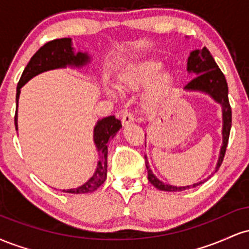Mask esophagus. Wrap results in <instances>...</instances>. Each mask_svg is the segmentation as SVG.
Wrapping results in <instances>:
<instances>
[{
	"mask_svg": "<svg viewBox=\"0 0 249 249\" xmlns=\"http://www.w3.org/2000/svg\"><path fill=\"white\" fill-rule=\"evenodd\" d=\"M134 122V118H133V115L130 112H125L124 115L122 117V124L123 126H127L128 124H131V123Z\"/></svg>",
	"mask_w": 249,
	"mask_h": 249,
	"instance_id": "34e87169",
	"label": "esophagus"
}]
</instances>
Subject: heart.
<instances>
[{"mask_svg":"<svg viewBox=\"0 0 249 249\" xmlns=\"http://www.w3.org/2000/svg\"><path fill=\"white\" fill-rule=\"evenodd\" d=\"M161 68L162 62L154 57L137 59L122 71L119 87L123 90L137 91L147 85L144 95L145 107H158L173 84L172 72Z\"/></svg>","mask_w":249,"mask_h":249,"instance_id":"1","label":"heart"}]
</instances>
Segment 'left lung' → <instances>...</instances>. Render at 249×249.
<instances>
[{"mask_svg": "<svg viewBox=\"0 0 249 249\" xmlns=\"http://www.w3.org/2000/svg\"><path fill=\"white\" fill-rule=\"evenodd\" d=\"M187 71L193 77L192 81H190L185 85L184 90L186 91H200L210 95L216 103H219L222 107V146L220 148V156L216 162L215 172L221 166L222 160L227 148L228 138H230L231 126H232V108H231L230 101H228V87L226 82L225 75L219 69L214 58L211 55L207 48H202L201 50H194L190 53L187 59ZM145 164L147 168V179L154 187L160 191H167V192H179V191L188 190L191 187H196L198 185L205 182L207 179L201 180L196 184L188 185V186L177 187L172 185L165 184L157 178L151 171L148 165L147 158L145 156Z\"/></svg>", "mask_w": 249, "mask_h": 249, "instance_id": "left-lung-1", "label": "left lung"}]
</instances>
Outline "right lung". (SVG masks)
I'll return each mask as SVG.
<instances>
[{"instance_id": "1", "label": "right lung", "mask_w": 249, "mask_h": 249, "mask_svg": "<svg viewBox=\"0 0 249 249\" xmlns=\"http://www.w3.org/2000/svg\"><path fill=\"white\" fill-rule=\"evenodd\" d=\"M90 62V57L87 53H73L72 42L71 38H58L45 43L43 47L36 51V53L31 57V59L25 67V69L19 78L16 90V112H15V127L17 128V105H18L19 93L21 88L30 81L33 77L38 73L44 72L59 68H67V65L71 67L81 68L83 65L88 64ZM122 127L121 121L116 118L115 116H108L97 122L95 128H93V142H95L96 148L99 154V160L97 164L96 172L93 176L88 180L85 184L77 188L63 191L67 193L82 194L91 193L96 191L107 179V142L108 139L115 137Z\"/></svg>"}]
</instances>
